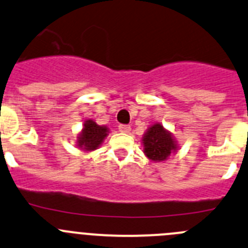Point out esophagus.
<instances>
[{
  "mask_svg": "<svg viewBox=\"0 0 248 248\" xmlns=\"http://www.w3.org/2000/svg\"><path fill=\"white\" fill-rule=\"evenodd\" d=\"M119 131L122 132V133H129V131H131V126H128V124H120Z\"/></svg>",
  "mask_w": 248,
  "mask_h": 248,
  "instance_id": "1",
  "label": "esophagus"
}]
</instances>
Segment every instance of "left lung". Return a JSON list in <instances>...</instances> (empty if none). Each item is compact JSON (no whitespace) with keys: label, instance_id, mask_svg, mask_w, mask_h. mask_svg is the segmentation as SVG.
<instances>
[{"label":"left lung","instance_id":"obj_1","mask_svg":"<svg viewBox=\"0 0 248 248\" xmlns=\"http://www.w3.org/2000/svg\"><path fill=\"white\" fill-rule=\"evenodd\" d=\"M143 153L153 162H162L173 153H177L178 144L173 134L161 124H154L146 129L141 138Z\"/></svg>","mask_w":248,"mask_h":248}]
</instances>
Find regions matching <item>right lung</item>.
<instances>
[{"label":"right lung","instance_id":"1","mask_svg":"<svg viewBox=\"0 0 248 248\" xmlns=\"http://www.w3.org/2000/svg\"><path fill=\"white\" fill-rule=\"evenodd\" d=\"M108 133H109V128L107 126L97 124V122L91 119L86 120L82 131L78 136L76 146L83 151L97 150L107 138Z\"/></svg>","mask_w":248,"mask_h":248}]
</instances>
